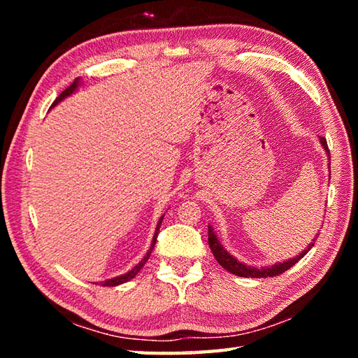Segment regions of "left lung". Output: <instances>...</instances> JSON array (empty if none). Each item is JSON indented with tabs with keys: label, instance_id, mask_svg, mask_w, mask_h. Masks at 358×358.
Masks as SVG:
<instances>
[{
	"label": "left lung",
	"instance_id": "left-lung-1",
	"mask_svg": "<svg viewBox=\"0 0 358 358\" xmlns=\"http://www.w3.org/2000/svg\"><path fill=\"white\" fill-rule=\"evenodd\" d=\"M320 143L322 146L324 148L326 154H328L329 159H331V155H329V149H328V143H326V140L320 138ZM208 235H209V248L212 250V254H214L215 260L220 263V266H223V268L226 271H229L231 273H235V275L238 277H246V278H268V277H275V275H280V273H283L285 271H287L289 268H292V266L300 260V258H303L306 255L308 250L313 248L314 245H309L308 249L305 250V252H301L300 255H296L295 258H291V260H286L283 263H277V264H272L271 268H252V266H248L245 263L238 262L237 258H234L231 254H227V250L223 249V246L220 245V241L217 238V235L214 234V229L209 226L208 229Z\"/></svg>",
	"mask_w": 358,
	"mask_h": 358
}]
</instances>
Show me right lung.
<instances>
[{
    "mask_svg": "<svg viewBox=\"0 0 358 358\" xmlns=\"http://www.w3.org/2000/svg\"><path fill=\"white\" fill-rule=\"evenodd\" d=\"M78 83H80V78H77V80H75V81L72 83V85H71L69 87H67L66 90H63V92L58 95V98H57V100H55V101H53V104H52V106H55V104H58L59 101H62V100H64V98H66V96H69L71 94H73V92H75V90H77V87H78ZM163 217H164V215H163ZM163 217L158 220V224H157V231H155V235H154V240H152V245H150V249L148 250V254H146V255H144V258H143V260H141V262H140L138 264H136V266H134V268H132L131 271H129L127 273H124V275H120V277H115V278H110V280H106V281H103V283H101V286H118V285H121V283H126V281H129V280H132V278H134V277L136 275V273H138V272L141 271V268H143V266H144V264H146V262L149 260V257H150V252H152V249H154V246H155V241H157V235H158V231H159V226H162V222H163Z\"/></svg>",
    "mask_w": 358,
    "mask_h": 358,
    "instance_id": "1",
    "label": "right lung"
}]
</instances>
